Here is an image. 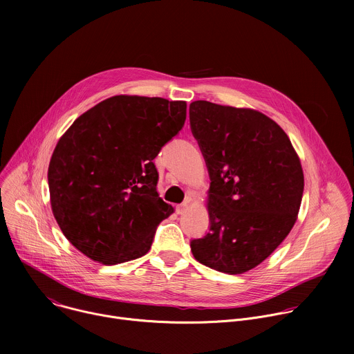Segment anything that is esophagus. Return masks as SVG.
Masks as SVG:
<instances>
[{"instance_id":"34e87169","label":"esophagus","mask_w":354,"mask_h":354,"mask_svg":"<svg viewBox=\"0 0 354 354\" xmlns=\"http://www.w3.org/2000/svg\"><path fill=\"white\" fill-rule=\"evenodd\" d=\"M187 209H189V201H185V203L176 206V213H178V214H183Z\"/></svg>"}]
</instances>
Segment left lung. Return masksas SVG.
<instances>
[{"mask_svg": "<svg viewBox=\"0 0 354 354\" xmlns=\"http://www.w3.org/2000/svg\"><path fill=\"white\" fill-rule=\"evenodd\" d=\"M190 129L205 157L210 231L192 239L194 259L241 274L262 263L297 221L304 192L299 158L266 115L194 100Z\"/></svg>", "mask_w": 354, "mask_h": 354, "instance_id": "obj_1", "label": "left lung"}]
</instances>
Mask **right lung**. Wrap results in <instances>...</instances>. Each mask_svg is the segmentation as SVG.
<instances>
[{"mask_svg": "<svg viewBox=\"0 0 354 354\" xmlns=\"http://www.w3.org/2000/svg\"><path fill=\"white\" fill-rule=\"evenodd\" d=\"M186 120V102L116 95L82 113L48 164L50 203L88 258L118 265L145 255L174 207L157 192L154 158Z\"/></svg>", "mask_w": 354, "mask_h": 354, "instance_id": "obj_1", "label": "right lung"}]
</instances>
